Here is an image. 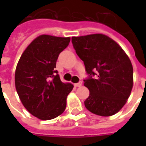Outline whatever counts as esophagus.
<instances>
[{
	"instance_id": "esophagus-1",
	"label": "esophagus",
	"mask_w": 146,
	"mask_h": 146,
	"mask_svg": "<svg viewBox=\"0 0 146 146\" xmlns=\"http://www.w3.org/2000/svg\"><path fill=\"white\" fill-rule=\"evenodd\" d=\"M74 86H75L76 87H80L81 86H82V82H79L78 83H75Z\"/></svg>"
}]
</instances>
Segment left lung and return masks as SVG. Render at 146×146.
I'll return each instance as SVG.
<instances>
[{"mask_svg": "<svg viewBox=\"0 0 146 146\" xmlns=\"http://www.w3.org/2000/svg\"><path fill=\"white\" fill-rule=\"evenodd\" d=\"M72 43L89 75L83 80L89 90L86 108L103 117L117 113L133 89V70L129 57L117 42L103 34L72 37Z\"/></svg>", "mask_w": 146, "mask_h": 146, "instance_id": "1", "label": "left lung"}]
</instances>
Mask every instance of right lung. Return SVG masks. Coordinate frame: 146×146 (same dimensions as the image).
I'll return each mask as SVG.
<instances>
[{
    "label": "right lung",
    "instance_id": "obj_1",
    "mask_svg": "<svg viewBox=\"0 0 146 146\" xmlns=\"http://www.w3.org/2000/svg\"><path fill=\"white\" fill-rule=\"evenodd\" d=\"M70 38L42 35L31 42L19 58L15 72V86L27 111L40 120H48L66 109L71 83L61 82L56 63Z\"/></svg>",
    "mask_w": 146,
    "mask_h": 146
}]
</instances>
